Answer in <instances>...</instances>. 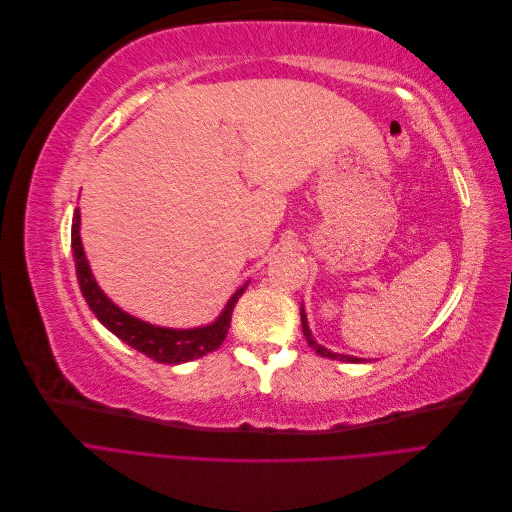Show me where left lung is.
Returning a JSON list of instances; mask_svg holds the SVG:
<instances>
[{"label":"left lung","mask_w":512,"mask_h":512,"mask_svg":"<svg viewBox=\"0 0 512 512\" xmlns=\"http://www.w3.org/2000/svg\"><path fill=\"white\" fill-rule=\"evenodd\" d=\"M301 327H303V335H305V339H307V344L312 346V350H316V354H320V356H327V359H335V361H348V363H363V361H365V359H356V356L339 354V352H333V350H329V348L320 346V344L316 342V339H314V335H312V329H309V324H307V314H305L303 305H301Z\"/></svg>","instance_id":"left-lung-1"}]
</instances>
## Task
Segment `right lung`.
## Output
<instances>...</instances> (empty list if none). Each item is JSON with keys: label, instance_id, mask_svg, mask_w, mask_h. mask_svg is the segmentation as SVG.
<instances>
[{"label": "right lung", "instance_id": "add662e5", "mask_svg": "<svg viewBox=\"0 0 512 512\" xmlns=\"http://www.w3.org/2000/svg\"><path fill=\"white\" fill-rule=\"evenodd\" d=\"M72 254H74V267H76V277H79L81 292L91 312L96 314V318L108 331L117 335L123 344H128L134 350L147 354L149 359L166 363V365L188 363V361L200 359V356H205L207 352L218 350L230 329L232 309H235L243 290L247 288V284H250L245 282L235 294H232L220 312V316L213 322L203 324V327H194V329H168L123 312L119 305H115L106 297L104 290L98 286L94 273H91L89 260L83 250L79 209L74 211V218H72Z\"/></svg>", "mask_w": 512, "mask_h": 512}]
</instances>
